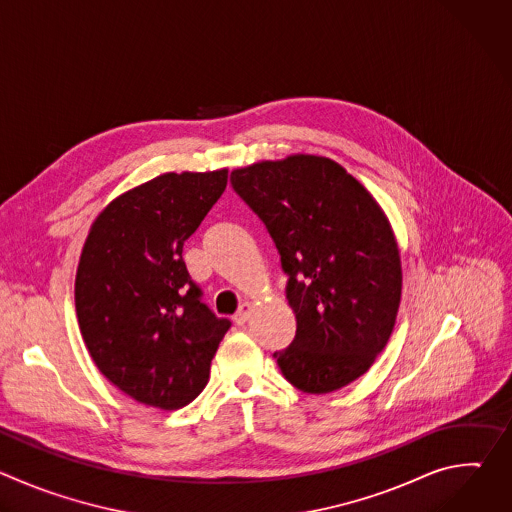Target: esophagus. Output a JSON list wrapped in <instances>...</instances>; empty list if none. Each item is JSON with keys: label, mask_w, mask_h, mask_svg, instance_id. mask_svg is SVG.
Masks as SVG:
<instances>
[{"label": "esophagus", "mask_w": 512, "mask_h": 512, "mask_svg": "<svg viewBox=\"0 0 512 512\" xmlns=\"http://www.w3.org/2000/svg\"><path fill=\"white\" fill-rule=\"evenodd\" d=\"M251 312H253V306L249 304V302H245V304H241V308H239V312L233 316V320H235V324L237 326H243L247 320H249V316H251Z\"/></svg>", "instance_id": "1"}]
</instances>
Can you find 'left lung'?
Returning <instances> with one entry per match:
<instances>
[{
    "label": "left lung",
    "instance_id": "1",
    "mask_svg": "<svg viewBox=\"0 0 512 512\" xmlns=\"http://www.w3.org/2000/svg\"><path fill=\"white\" fill-rule=\"evenodd\" d=\"M287 273L296 338L275 352L296 389L324 395L371 369L401 302V257L379 202L340 164L296 154L231 172Z\"/></svg>",
    "mask_w": 512,
    "mask_h": 512
}]
</instances>
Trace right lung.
Instances as JSON below:
<instances>
[{"label":"right lung","instance_id":"right-lung-1","mask_svg":"<svg viewBox=\"0 0 512 512\" xmlns=\"http://www.w3.org/2000/svg\"><path fill=\"white\" fill-rule=\"evenodd\" d=\"M227 178V168L162 174L109 202L85 241L75 279L83 340L97 369L143 405L194 401L231 328L202 304L182 259Z\"/></svg>","mask_w":512,"mask_h":512}]
</instances>
